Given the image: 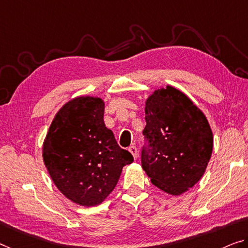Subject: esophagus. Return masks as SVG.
<instances>
[{"instance_id":"obj_1","label":"esophagus","mask_w":248,"mask_h":248,"mask_svg":"<svg viewBox=\"0 0 248 248\" xmlns=\"http://www.w3.org/2000/svg\"><path fill=\"white\" fill-rule=\"evenodd\" d=\"M128 151H129V153H131L132 155H133V157H134V159H136L137 158V148H136V146H131L128 148Z\"/></svg>"}]
</instances>
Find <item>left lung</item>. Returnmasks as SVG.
Segmentation results:
<instances>
[{
	"instance_id": "left-lung-1",
	"label": "left lung",
	"mask_w": 248,
	"mask_h": 248,
	"mask_svg": "<svg viewBox=\"0 0 248 248\" xmlns=\"http://www.w3.org/2000/svg\"><path fill=\"white\" fill-rule=\"evenodd\" d=\"M144 135L150 150L142 167L151 182L170 195L192 188L205 173L213 152V132L205 114L174 86L155 90L145 102Z\"/></svg>"
}]
</instances>
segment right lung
Segmentation results:
<instances>
[{
	"mask_svg": "<svg viewBox=\"0 0 248 248\" xmlns=\"http://www.w3.org/2000/svg\"><path fill=\"white\" fill-rule=\"evenodd\" d=\"M104 101L78 96L55 114L43 143V162L64 196L85 207L113 192L132 154L119 146L104 124Z\"/></svg>",
	"mask_w": 248,
	"mask_h": 248,
	"instance_id": "add662e5",
	"label": "right lung"
}]
</instances>
